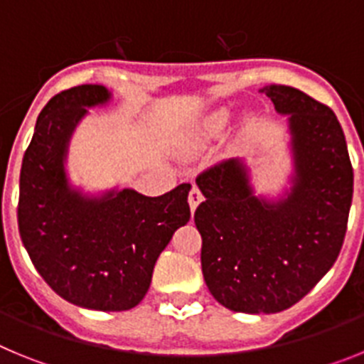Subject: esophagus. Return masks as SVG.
<instances>
[{"mask_svg": "<svg viewBox=\"0 0 364 364\" xmlns=\"http://www.w3.org/2000/svg\"><path fill=\"white\" fill-rule=\"evenodd\" d=\"M189 210H191V213H195V210H197L198 208V204H200L202 200H204V198H202V193L198 191L197 188H195V186H193V189H191V193H189Z\"/></svg>", "mask_w": 364, "mask_h": 364, "instance_id": "esophagus-1", "label": "esophagus"}]
</instances>
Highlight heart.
<instances>
[{
    "label": "heart",
    "instance_id": "obj_1",
    "mask_svg": "<svg viewBox=\"0 0 364 364\" xmlns=\"http://www.w3.org/2000/svg\"><path fill=\"white\" fill-rule=\"evenodd\" d=\"M231 125V112L226 111V109H218V111L211 112L210 117L205 118L198 129L195 131V134L191 136L188 144V151L193 153V151H198L202 147L210 146L215 140L222 138L226 134V131L230 129Z\"/></svg>",
    "mask_w": 364,
    "mask_h": 364
}]
</instances>
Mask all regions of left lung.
I'll return each instance as SVG.
<instances>
[{"instance_id": "8db88e82", "label": "left lung", "mask_w": 364, "mask_h": 364, "mask_svg": "<svg viewBox=\"0 0 364 364\" xmlns=\"http://www.w3.org/2000/svg\"><path fill=\"white\" fill-rule=\"evenodd\" d=\"M286 117L291 175L277 197L257 195L244 160L197 178L205 200L195 211L202 273L228 310L277 314L294 306L341 252L353 193L345 133L333 111L288 85L262 87Z\"/></svg>"}]
</instances>
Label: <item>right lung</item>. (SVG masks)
Wrapping results in <instances>:
<instances>
[{
  "mask_svg": "<svg viewBox=\"0 0 364 364\" xmlns=\"http://www.w3.org/2000/svg\"><path fill=\"white\" fill-rule=\"evenodd\" d=\"M104 85H78L49 100L19 175L18 226L38 273L80 308L131 310L149 290L156 259L191 217L180 184L160 197L131 188L89 193L67 171L73 134L89 109L111 104Z\"/></svg>",
  "mask_w": 364,
  "mask_h": 364,
  "instance_id": "right-lung-1",
  "label": "right lung"
}]
</instances>
